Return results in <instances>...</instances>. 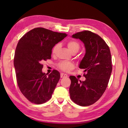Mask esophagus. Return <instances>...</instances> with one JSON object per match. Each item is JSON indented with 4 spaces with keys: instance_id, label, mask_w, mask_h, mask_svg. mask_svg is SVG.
<instances>
[{
    "instance_id": "obj_1",
    "label": "esophagus",
    "mask_w": 128,
    "mask_h": 128,
    "mask_svg": "<svg viewBox=\"0 0 128 128\" xmlns=\"http://www.w3.org/2000/svg\"><path fill=\"white\" fill-rule=\"evenodd\" d=\"M68 76L66 74H64V73H61L60 74V78H67Z\"/></svg>"
}]
</instances>
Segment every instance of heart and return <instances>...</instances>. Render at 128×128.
I'll return each mask as SVG.
<instances>
[{
    "label": "heart",
    "mask_w": 128,
    "mask_h": 128,
    "mask_svg": "<svg viewBox=\"0 0 128 128\" xmlns=\"http://www.w3.org/2000/svg\"><path fill=\"white\" fill-rule=\"evenodd\" d=\"M67 46L72 53L78 52L80 48V44L77 40H69L67 42ZM60 45L59 43L55 44L52 48V53L53 56H55L59 50ZM58 68L64 72H69L74 68V65L72 62L68 61H62L57 64Z\"/></svg>",
    "instance_id": "1"
}]
</instances>
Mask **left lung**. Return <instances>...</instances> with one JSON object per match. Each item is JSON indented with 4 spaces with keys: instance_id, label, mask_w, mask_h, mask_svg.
<instances>
[{
    "instance_id": "8db88e82",
    "label": "left lung",
    "mask_w": 128,
    "mask_h": 128,
    "mask_svg": "<svg viewBox=\"0 0 128 128\" xmlns=\"http://www.w3.org/2000/svg\"><path fill=\"white\" fill-rule=\"evenodd\" d=\"M85 44L86 53L79 68L84 69L86 80L69 77L70 98L80 106H88L98 100L108 86L112 70V57L109 46L99 35L85 30L72 35Z\"/></svg>"
}]
</instances>
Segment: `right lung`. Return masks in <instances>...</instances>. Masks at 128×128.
Here are the masks:
<instances>
[{"label": "right lung", "mask_w": 128, "mask_h": 128, "mask_svg": "<svg viewBox=\"0 0 128 128\" xmlns=\"http://www.w3.org/2000/svg\"><path fill=\"white\" fill-rule=\"evenodd\" d=\"M66 36L37 28L19 40L14 59L16 81L21 93L30 102L40 104L50 99L60 76L56 70L50 74L43 73L42 62L51 59L53 46Z\"/></svg>", "instance_id": "obj_1"}]
</instances>
